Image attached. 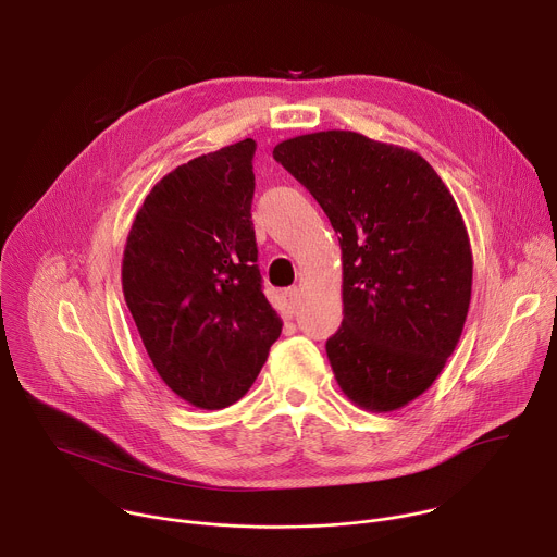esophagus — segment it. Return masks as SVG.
<instances>
[{
    "mask_svg": "<svg viewBox=\"0 0 557 557\" xmlns=\"http://www.w3.org/2000/svg\"><path fill=\"white\" fill-rule=\"evenodd\" d=\"M282 304H284L286 312H293L297 308V304H299V288L290 286V288L282 290Z\"/></svg>",
    "mask_w": 557,
    "mask_h": 557,
    "instance_id": "obj_1",
    "label": "esophagus"
}]
</instances>
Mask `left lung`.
Returning a JSON list of instances; mask_svg holds the SVG:
<instances>
[{
  "instance_id": "1",
  "label": "left lung",
  "mask_w": 557,
  "mask_h": 557,
  "mask_svg": "<svg viewBox=\"0 0 557 557\" xmlns=\"http://www.w3.org/2000/svg\"><path fill=\"white\" fill-rule=\"evenodd\" d=\"M282 163L339 233L344 322L326 342L352 404L394 412L454 352L471 299V247L458 205L412 149L329 129L282 140Z\"/></svg>"
}]
</instances>
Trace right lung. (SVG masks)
Returning <instances> with one entry per match:
<instances>
[{"label": "right lung", "mask_w": 557, "mask_h": 557, "mask_svg": "<svg viewBox=\"0 0 557 557\" xmlns=\"http://www.w3.org/2000/svg\"><path fill=\"white\" fill-rule=\"evenodd\" d=\"M253 153L245 138L163 176L123 251L143 346L168 387L200 410L240 401L282 333L256 264Z\"/></svg>", "instance_id": "add662e5"}]
</instances>
